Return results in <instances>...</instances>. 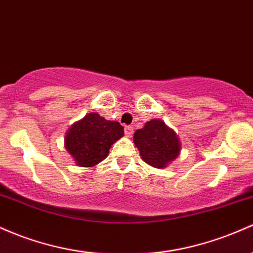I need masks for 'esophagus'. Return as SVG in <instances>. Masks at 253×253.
<instances>
[{"mask_svg": "<svg viewBox=\"0 0 253 253\" xmlns=\"http://www.w3.org/2000/svg\"><path fill=\"white\" fill-rule=\"evenodd\" d=\"M125 134H126L127 137H132L133 127H131V126H126V127H125Z\"/></svg>", "mask_w": 253, "mask_h": 253, "instance_id": "esophagus-1", "label": "esophagus"}]
</instances>
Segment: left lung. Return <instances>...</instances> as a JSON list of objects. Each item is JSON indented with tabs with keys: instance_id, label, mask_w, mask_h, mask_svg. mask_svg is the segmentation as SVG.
Here are the masks:
<instances>
[{
	"instance_id": "1",
	"label": "left lung",
	"mask_w": 253,
	"mask_h": 253,
	"mask_svg": "<svg viewBox=\"0 0 253 253\" xmlns=\"http://www.w3.org/2000/svg\"><path fill=\"white\" fill-rule=\"evenodd\" d=\"M133 141L139 150L144 162L155 168L167 167L171 161L179 156L181 144L179 137L165 121L152 119L137 129Z\"/></svg>"
}]
</instances>
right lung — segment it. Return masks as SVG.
<instances>
[{"label":"right lung","mask_w":253,"mask_h":253,"mask_svg":"<svg viewBox=\"0 0 253 253\" xmlns=\"http://www.w3.org/2000/svg\"><path fill=\"white\" fill-rule=\"evenodd\" d=\"M124 135L118 121L105 120L97 113L86 114L66 132L65 148L80 167L98 165L109 154L110 146Z\"/></svg>","instance_id":"right-lung-1"}]
</instances>
